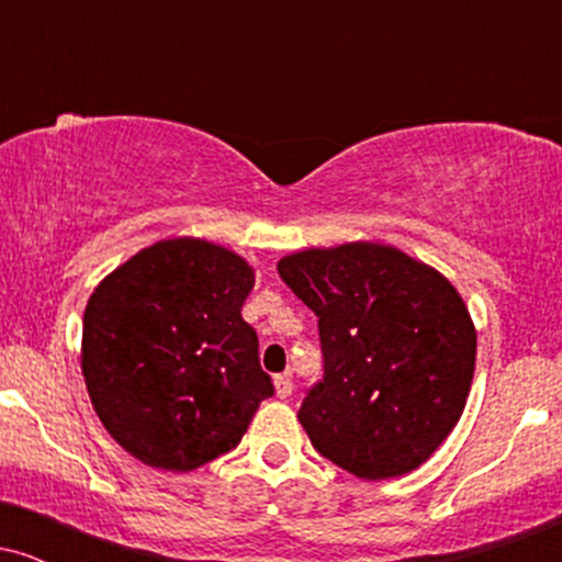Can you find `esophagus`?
I'll list each match as a JSON object with an SVG mask.
<instances>
[{
	"mask_svg": "<svg viewBox=\"0 0 562 562\" xmlns=\"http://www.w3.org/2000/svg\"><path fill=\"white\" fill-rule=\"evenodd\" d=\"M274 389L280 398H288L290 393H293V380H290V372H282V375L274 378Z\"/></svg>",
	"mask_w": 562,
	"mask_h": 562,
	"instance_id": "obj_1",
	"label": "esophagus"
}]
</instances>
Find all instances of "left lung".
Returning <instances> with one entry per match:
<instances>
[{"instance_id":"8db88e82","label":"left lung","mask_w":562,"mask_h":562,"mask_svg":"<svg viewBox=\"0 0 562 562\" xmlns=\"http://www.w3.org/2000/svg\"><path fill=\"white\" fill-rule=\"evenodd\" d=\"M277 272L317 314L325 375L299 409L312 447L367 481L420 468L473 383L475 327L454 285L380 243L301 250Z\"/></svg>"}]
</instances>
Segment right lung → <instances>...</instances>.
Instances as JSON below:
<instances>
[{
    "instance_id": "obj_1",
    "label": "right lung",
    "mask_w": 562,
    "mask_h": 562,
    "mask_svg": "<svg viewBox=\"0 0 562 562\" xmlns=\"http://www.w3.org/2000/svg\"><path fill=\"white\" fill-rule=\"evenodd\" d=\"M254 282L232 250L173 237L94 288L81 372L97 417L139 462L184 473L227 454L274 393L240 314Z\"/></svg>"
}]
</instances>
